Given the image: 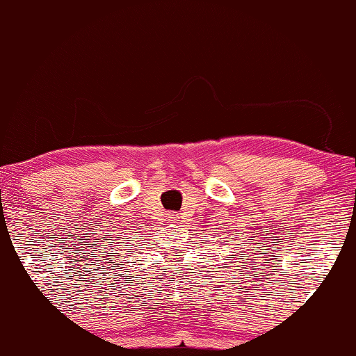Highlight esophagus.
Masks as SVG:
<instances>
[{"instance_id":"esophagus-1","label":"esophagus","mask_w":356,"mask_h":356,"mask_svg":"<svg viewBox=\"0 0 356 356\" xmlns=\"http://www.w3.org/2000/svg\"><path fill=\"white\" fill-rule=\"evenodd\" d=\"M177 219H178L177 216H170V217H168V220H177Z\"/></svg>"}]
</instances>
